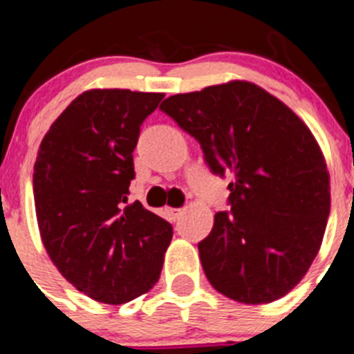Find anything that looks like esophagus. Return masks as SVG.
Masks as SVG:
<instances>
[{
    "label": "esophagus",
    "instance_id": "esophagus-1",
    "mask_svg": "<svg viewBox=\"0 0 354 354\" xmlns=\"http://www.w3.org/2000/svg\"><path fill=\"white\" fill-rule=\"evenodd\" d=\"M165 212H167L171 221H178V218L181 216V213H183V208H167Z\"/></svg>",
    "mask_w": 354,
    "mask_h": 354
}]
</instances>
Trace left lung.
Listing matches in <instances>:
<instances>
[{
  "label": "left lung",
  "mask_w": 354,
  "mask_h": 354,
  "mask_svg": "<svg viewBox=\"0 0 354 354\" xmlns=\"http://www.w3.org/2000/svg\"><path fill=\"white\" fill-rule=\"evenodd\" d=\"M160 109L199 142L213 174L231 176V212L215 213L197 245L209 284L250 305L288 295L316 259L330 215L316 138L284 102L247 81L173 95Z\"/></svg>",
  "instance_id": "8db88e82"
}]
</instances>
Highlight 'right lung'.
<instances>
[{
    "label": "right lung",
    "instance_id": "add662e5",
    "mask_svg": "<svg viewBox=\"0 0 354 354\" xmlns=\"http://www.w3.org/2000/svg\"><path fill=\"white\" fill-rule=\"evenodd\" d=\"M164 93L88 90L50 125L33 171L44 247L70 284L120 305L157 284L173 238L167 221L136 201L133 148Z\"/></svg>",
    "mask_w": 354,
    "mask_h": 354
}]
</instances>
